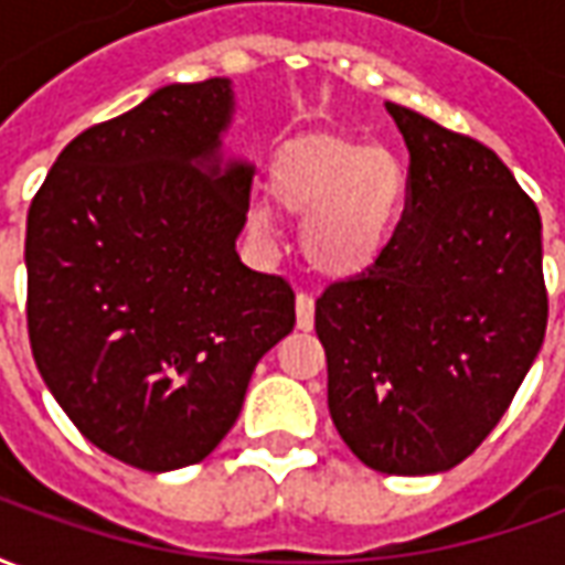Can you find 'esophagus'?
I'll return each mask as SVG.
<instances>
[{"instance_id":"obj_1","label":"esophagus","mask_w":565,"mask_h":565,"mask_svg":"<svg viewBox=\"0 0 565 565\" xmlns=\"http://www.w3.org/2000/svg\"><path fill=\"white\" fill-rule=\"evenodd\" d=\"M296 327L306 332L315 327V299L308 294L296 296Z\"/></svg>"}]
</instances>
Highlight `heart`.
Here are the masks:
<instances>
[{"label":"heart","mask_w":565,"mask_h":565,"mask_svg":"<svg viewBox=\"0 0 565 565\" xmlns=\"http://www.w3.org/2000/svg\"><path fill=\"white\" fill-rule=\"evenodd\" d=\"M271 202L302 223L308 263L330 278L366 271L403 209L405 174L391 150L315 132L287 141L269 166ZM269 211H250V230L269 233Z\"/></svg>","instance_id":"obj_1"}]
</instances>
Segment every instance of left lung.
Segmentation results:
<instances>
[{
  "mask_svg": "<svg viewBox=\"0 0 565 565\" xmlns=\"http://www.w3.org/2000/svg\"><path fill=\"white\" fill-rule=\"evenodd\" d=\"M408 148L403 221L315 306L332 424L369 469L448 472L545 342L542 217L493 150L387 103Z\"/></svg>",
  "mask_w": 565,
  "mask_h": 565,
  "instance_id": "left-lung-1",
  "label": "left lung"
}]
</instances>
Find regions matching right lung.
I'll use <instances>...</instances> for the list:
<instances>
[{
    "mask_svg": "<svg viewBox=\"0 0 565 565\" xmlns=\"http://www.w3.org/2000/svg\"><path fill=\"white\" fill-rule=\"evenodd\" d=\"M230 115L226 78L162 87L68 141L26 217L35 366L81 436L145 472L205 460L296 323L294 287L235 254L254 166L221 162Z\"/></svg>",
    "mask_w": 565,
    "mask_h": 565,
    "instance_id": "obj_1",
    "label": "right lung"
}]
</instances>
